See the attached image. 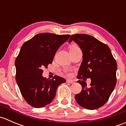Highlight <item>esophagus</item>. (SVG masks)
I'll return each mask as SVG.
<instances>
[{
  "mask_svg": "<svg viewBox=\"0 0 126 126\" xmlns=\"http://www.w3.org/2000/svg\"><path fill=\"white\" fill-rule=\"evenodd\" d=\"M66 82H68V83H74V80H71V79H68V80H67Z\"/></svg>",
  "mask_w": 126,
  "mask_h": 126,
  "instance_id": "1",
  "label": "esophagus"
}]
</instances>
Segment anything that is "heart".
<instances>
[{
	"mask_svg": "<svg viewBox=\"0 0 126 126\" xmlns=\"http://www.w3.org/2000/svg\"><path fill=\"white\" fill-rule=\"evenodd\" d=\"M79 49V47L77 46L72 45V46H71L70 47H69V51H71V50H76V49Z\"/></svg>",
	"mask_w": 126,
	"mask_h": 126,
	"instance_id": "1",
	"label": "heart"
}]
</instances>
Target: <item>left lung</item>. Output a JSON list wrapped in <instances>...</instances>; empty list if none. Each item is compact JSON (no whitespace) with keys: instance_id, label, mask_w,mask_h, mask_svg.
Segmentation results:
<instances>
[{"instance_id":"1","label":"left lung","mask_w":126,"mask_h":126,"mask_svg":"<svg viewBox=\"0 0 126 126\" xmlns=\"http://www.w3.org/2000/svg\"><path fill=\"white\" fill-rule=\"evenodd\" d=\"M76 42L83 54V60L78 72L77 81L82 91L75 99L82 107L94 110L103 106L109 99L116 83L117 63L107 44L91 35L76 34L71 36L69 43ZM91 79L90 87L84 81Z\"/></svg>"}]
</instances>
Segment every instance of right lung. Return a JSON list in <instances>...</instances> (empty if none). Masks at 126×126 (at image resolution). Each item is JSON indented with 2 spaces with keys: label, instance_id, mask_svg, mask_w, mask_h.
<instances>
[{
  "label": "right lung",
  "instance_id": "obj_1",
  "mask_svg": "<svg viewBox=\"0 0 126 126\" xmlns=\"http://www.w3.org/2000/svg\"><path fill=\"white\" fill-rule=\"evenodd\" d=\"M69 35L40 33L25 42L15 61L16 80L24 99L31 106L41 108L49 104L55 96L58 86L66 82L55 76L43 77L42 68L52 63L56 52Z\"/></svg>",
  "mask_w": 126,
  "mask_h": 126
}]
</instances>
